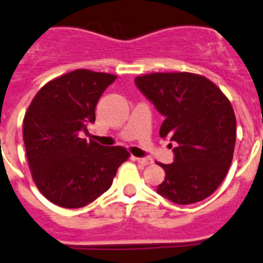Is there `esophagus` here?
Masks as SVG:
<instances>
[{
    "label": "esophagus",
    "mask_w": 263,
    "mask_h": 263,
    "mask_svg": "<svg viewBox=\"0 0 263 263\" xmlns=\"http://www.w3.org/2000/svg\"><path fill=\"white\" fill-rule=\"evenodd\" d=\"M136 161H138V163L143 166L151 165V164L154 163V161H152V159H149V157H138V159H136Z\"/></svg>",
    "instance_id": "esophagus-1"
}]
</instances>
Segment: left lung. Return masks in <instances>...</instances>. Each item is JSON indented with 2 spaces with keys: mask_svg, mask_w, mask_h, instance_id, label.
<instances>
[{
  "mask_svg": "<svg viewBox=\"0 0 263 263\" xmlns=\"http://www.w3.org/2000/svg\"><path fill=\"white\" fill-rule=\"evenodd\" d=\"M135 83L165 118L160 136L176 143L175 161L159 163L165 179L157 193L179 205L209 197L233 160L237 125L229 99L208 78L192 72H152Z\"/></svg>",
  "mask_w": 263,
  "mask_h": 263,
  "instance_id": "obj_1",
  "label": "left lung"
}]
</instances>
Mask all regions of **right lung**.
I'll list each match as a JSON object with an SVG mask.
<instances>
[{
  "label": "right lung",
  "instance_id": "add662e5",
  "mask_svg": "<svg viewBox=\"0 0 263 263\" xmlns=\"http://www.w3.org/2000/svg\"><path fill=\"white\" fill-rule=\"evenodd\" d=\"M116 75L74 70L41 88L24 118L27 163L36 188L52 204L82 208L109 186L129 157L123 147L82 139L95 122V107Z\"/></svg>",
  "mask_w": 263,
  "mask_h": 263
}]
</instances>
